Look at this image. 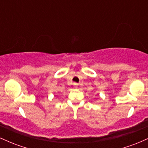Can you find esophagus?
I'll list each match as a JSON object with an SVG mask.
<instances>
[{"label":"esophagus","mask_w":148,"mask_h":148,"mask_svg":"<svg viewBox=\"0 0 148 148\" xmlns=\"http://www.w3.org/2000/svg\"><path fill=\"white\" fill-rule=\"evenodd\" d=\"M73 85H74V88H77V87H78V85H79V84H76V83H74V84H73Z\"/></svg>","instance_id":"esophagus-1"}]
</instances>
